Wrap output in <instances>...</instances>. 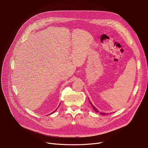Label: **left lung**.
Masks as SVG:
<instances>
[{
  "mask_svg": "<svg viewBox=\"0 0 148 148\" xmlns=\"http://www.w3.org/2000/svg\"><path fill=\"white\" fill-rule=\"evenodd\" d=\"M90 103H91V105H92V108H93V110H94L95 112H98V111L97 110V109L96 108H95V107H94V106H93V105L91 103V102H90ZM100 114H102V115H107L106 114H105V113H102V112H101Z\"/></svg>",
  "mask_w": 148,
  "mask_h": 148,
  "instance_id": "8db88e82",
  "label": "left lung"
}]
</instances>
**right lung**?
<instances>
[{
    "label": "right lung",
    "instance_id": "obj_1",
    "mask_svg": "<svg viewBox=\"0 0 148 148\" xmlns=\"http://www.w3.org/2000/svg\"><path fill=\"white\" fill-rule=\"evenodd\" d=\"M52 112V113H51V114H53V112Z\"/></svg>",
    "mask_w": 148,
    "mask_h": 148
}]
</instances>
